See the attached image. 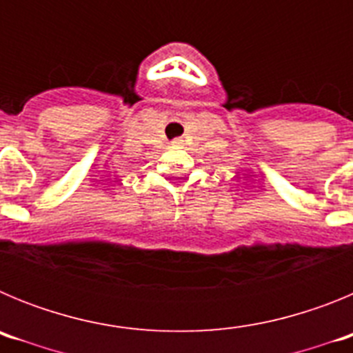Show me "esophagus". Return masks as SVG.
<instances>
[{
	"label": "esophagus",
	"instance_id": "34e87169",
	"mask_svg": "<svg viewBox=\"0 0 353 353\" xmlns=\"http://www.w3.org/2000/svg\"><path fill=\"white\" fill-rule=\"evenodd\" d=\"M180 141H182V139H174V143H180Z\"/></svg>",
	"mask_w": 353,
	"mask_h": 353
}]
</instances>
